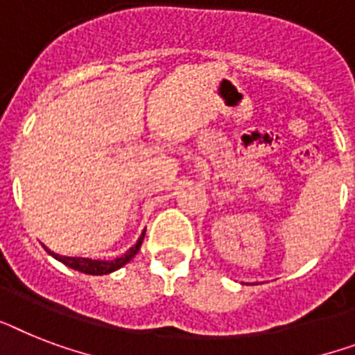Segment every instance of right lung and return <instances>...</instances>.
Segmentation results:
<instances>
[{"label": "right lung", "mask_w": 355, "mask_h": 355, "mask_svg": "<svg viewBox=\"0 0 355 355\" xmlns=\"http://www.w3.org/2000/svg\"><path fill=\"white\" fill-rule=\"evenodd\" d=\"M144 235H146V230L142 232L140 239L137 241V244L132 248H129L128 252L120 255V257L112 259V261H100V259H85V257H65V255H58V253L51 252L49 248H45L49 252V255H53L56 261L63 262L65 266L73 268L76 272H82V273H87V275H107V273L116 272L120 270L122 266H125L129 261H131L135 255L138 253L140 246L144 243Z\"/></svg>", "instance_id": "obj_1"}]
</instances>
